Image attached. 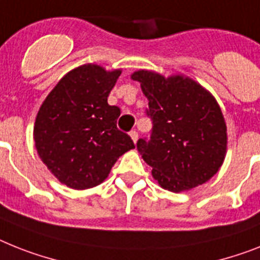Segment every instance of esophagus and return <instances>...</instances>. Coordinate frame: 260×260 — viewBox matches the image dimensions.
Instances as JSON below:
<instances>
[{
	"mask_svg": "<svg viewBox=\"0 0 260 260\" xmlns=\"http://www.w3.org/2000/svg\"><path fill=\"white\" fill-rule=\"evenodd\" d=\"M130 137H132L133 142L137 143V141H138V133L135 132V130H133V132H130Z\"/></svg>",
	"mask_w": 260,
	"mask_h": 260,
	"instance_id": "esophagus-1",
	"label": "esophagus"
}]
</instances>
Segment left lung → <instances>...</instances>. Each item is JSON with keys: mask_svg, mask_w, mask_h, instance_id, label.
Listing matches in <instances>:
<instances>
[{"mask_svg": "<svg viewBox=\"0 0 260 260\" xmlns=\"http://www.w3.org/2000/svg\"><path fill=\"white\" fill-rule=\"evenodd\" d=\"M132 79L141 83L149 100L153 133L149 142L139 139L137 149L153 169L154 179L173 192L210 181L227 151L226 121L214 95L182 74L137 70Z\"/></svg>", "mask_w": 260, "mask_h": 260, "instance_id": "8db88e82", "label": "left lung"}]
</instances>
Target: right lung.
Returning a JSON list of instances; mask_svg holds the SVG:
<instances>
[{
  "instance_id": "1",
  "label": "right lung",
  "mask_w": 260,
  "mask_h": 260,
  "mask_svg": "<svg viewBox=\"0 0 260 260\" xmlns=\"http://www.w3.org/2000/svg\"><path fill=\"white\" fill-rule=\"evenodd\" d=\"M121 73L95 63L81 65L62 77L41 105L34 145L49 171L68 187H95L118 158L135 147L117 128L119 107L107 104Z\"/></svg>"
}]
</instances>
